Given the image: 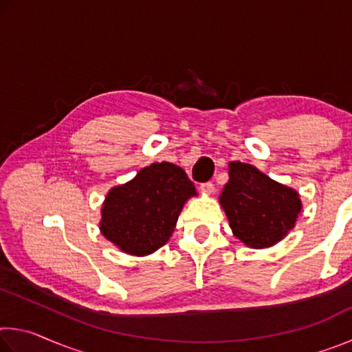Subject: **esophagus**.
Here are the masks:
<instances>
[{"mask_svg": "<svg viewBox=\"0 0 352 352\" xmlns=\"http://www.w3.org/2000/svg\"><path fill=\"white\" fill-rule=\"evenodd\" d=\"M200 190H201V194H212L214 192V184L211 183V182H206V183H201L200 184Z\"/></svg>", "mask_w": 352, "mask_h": 352, "instance_id": "34e87169", "label": "esophagus"}]
</instances>
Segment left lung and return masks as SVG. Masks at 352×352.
<instances>
[{"instance_id": "1", "label": "left lung", "mask_w": 352, "mask_h": 352, "mask_svg": "<svg viewBox=\"0 0 352 352\" xmlns=\"http://www.w3.org/2000/svg\"><path fill=\"white\" fill-rule=\"evenodd\" d=\"M228 175L219 201L233 234L252 248H267L283 241L301 212L296 190L241 162L230 163Z\"/></svg>"}]
</instances>
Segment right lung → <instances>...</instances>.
I'll list each match as a JSON object with an SVG mask.
<instances>
[{"label": "right lung", "mask_w": 352, "mask_h": 352, "mask_svg": "<svg viewBox=\"0 0 352 352\" xmlns=\"http://www.w3.org/2000/svg\"><path fill=\"white\" fill-rule=\"evenodd\" d=\"M197 195L180 166L153 163L133 180L111 188L102 205L100 233L124 253L146 256L174 233L188 199Z\"/></svg>", "instance_id": "add662e5"}]
</instances>
